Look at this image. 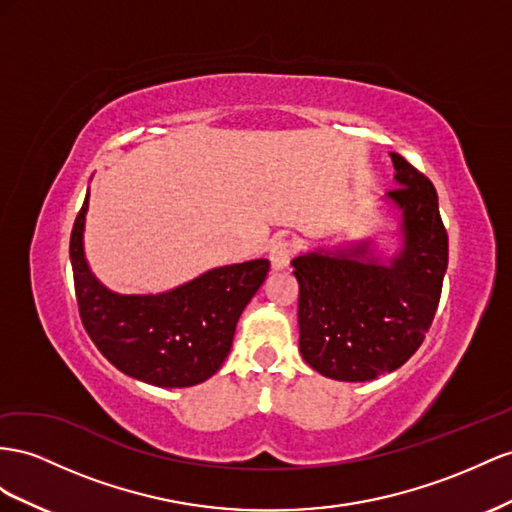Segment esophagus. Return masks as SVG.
Here are the masks:
<instances>
[{"mask_svg":"<svg viewBox=\"0 0 512 512\" xmlns=\"http://www.w3.org/2000/svg\"><path fill=\"white\" fill-rule=\"evenodd\" d=\"M293 254H295V243L286 237L275 239L269 247V260H271L273 269H286L290 265V258H293Z\"/></svg>","mask_w":512,"mask_h":512,"instance_id":"1","label":"esophagus"}]
</instances>
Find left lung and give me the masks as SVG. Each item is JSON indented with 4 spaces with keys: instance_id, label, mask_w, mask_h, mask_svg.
I'll return each instance as SVG.
<instances>
[{
    "instance_id": "8db88e82",
    "label": "left lung",
    "mask_w": 512,
    "mask_h": 512,
    "mask_svg": "<svg viewBox=\"0 0 512 512\" xmlns=\"http://www.w3.org/2000/svg\"><path fill=\"white\" fill-rule=\"evenodd\" d=\"M400 187L388 198L400 211L405 245L392 265L347 252L293 260L299 282V351L321 375L370 381L403 366L431 327L448 269V232L437 191L409 161L390 153ZM367 260L364 261L363 258Z\"/></svg>"
}]
</instances>
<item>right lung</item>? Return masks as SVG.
I'll return each instance as SVG.
<instances>
[{
  "label": "right lung",
  "mask_w": 512,
  "mask_h": 512,
  "mask_svg": "<svg viewBox=\"0 0 512 512\" xmlns=\"http://www.w3.org/2000/svg\"><path fill=\"white\" fill-rule=\"evenodd\" d=\"M86 211L88 196L71 232V265L81 323L96 349L124 375L159 388H189L215 375L269 260L217 267L170 293L116 295L86 265Z\"/></svg>",
  "instance_id": "right-lung-1"
}]
</instances>
